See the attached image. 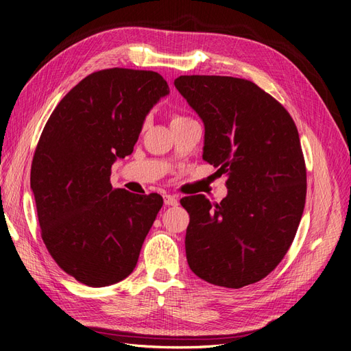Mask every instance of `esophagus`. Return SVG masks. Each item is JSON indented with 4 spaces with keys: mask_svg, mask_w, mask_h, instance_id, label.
Returning a JSON list of instances; mask_svg holds the SVG:
<instances>
[{
    "mask_svg": "<svg viewBox=\"0 0 351 351\" xmlns=\"http://www.w3.org/2000/svg\"><path fill=\"white\" fill-rule=\"evenodd\" d=\"M164 204L167 206H177L178 199H177L176 195H164Z\"/></svg>",
    "mask_w": 351,
    "mask_h": 351,
    "instance_id": "esophagus-1",
    "label": "esophagus"
}]
</instances>
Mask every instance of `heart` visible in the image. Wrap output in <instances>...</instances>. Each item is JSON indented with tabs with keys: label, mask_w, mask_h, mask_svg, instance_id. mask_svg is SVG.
<instances>
[{
	"label": "heart",
	"mask_w": 351,
	"mask_h": 351,
	"mask_svg": "<svg viewBox=\"0 0 351 351\" xmlns=\"http://www.w3.org/2000/svg\"><path fill=\"white\" fill-rule=\"evenodd\" d=\"M186 120H189L187 117H183V115H173V117H171V125H173V124H177V123L186 121Z\"/></svg>",
	"instance_id": "1"
}]
</instances>
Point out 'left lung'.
I'll return each instance as SVG.
<instances>
[{"label":"left lung","instance_id":"8db88e82","mask_svg":"<svg viewBox=\"0 0 351 351\" xmlns=\"http://www.w3.org/2000/svg\"><path fill=\"white\" fill-rule=\"evenodd\" d=\"M205 124L204 159L227 173V197L180 200L189 212L186 256L199 278L241 289L272 272L289 252L306 202L297 127L282 105L250 80H174Z\"/></svg>","mask_w":351,"mask_h":351}]
</instances>
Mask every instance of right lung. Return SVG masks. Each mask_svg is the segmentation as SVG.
I'll return each mask as SVG.
<instances>
[{
	"label": "right lung",
	"instance_id": "obj_1",
	"mask_svg": "<svg viewBox=\"0 0 351 351\" xmlns=\"http://www.w3.org/2000/svg\"><path fill=\"white\" fill-rule=\"evenodd\" d=\"M169 88L151 70L107 69L79 82L52 111L30 168L40 236L58 267L89 287L136 268L162 197L110 183L133 152L145 117Z\"/></svg>",
	"mask_w": 351,
	"mask_h": 351
}]
</instances>
